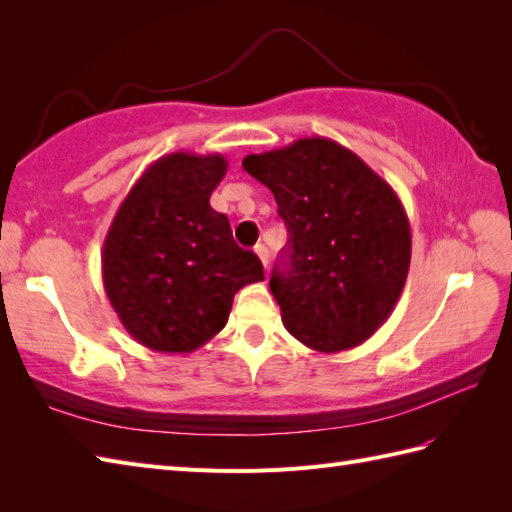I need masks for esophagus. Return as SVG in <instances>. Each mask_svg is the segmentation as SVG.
<instances>
[{"label": "esophagus", "instance_id": "esophagus-1", "mask_svg": "<svg viewBox=\"0 0 512 512\" xmlns=\"http://www.w3.org/2000/svg\"><path fill=\"white\" fill-rule=\"evenodd\" d=\"M255 253H257V257H259V262L264 264V268H268V248H266L264 244H257V246H255Z\"/></svg>", "mask_w": 512, "mask_h": 512}]
</instances>
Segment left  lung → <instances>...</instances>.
<instances>
[{"mask_svg": "<svg viewBox=\"0 0 512 512\" xmlns=\"http://www.w3.org/2000/svg\"><path fill=\"white\" fill-rule=\"evenodd\" d=\"M242 165L273 191L288 226L270 277L286 330L323 354L367 341L409 273L411 228L396 191L354 151L321 136L250 154Z\"/></svg>", "mask_w": 512, "mask_h": 512, "instance_id": "8db88e82", "label": "left lung"}]
</instances>
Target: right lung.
<instances>
[{"instance_id":"add662e5","label":"right lung","mask_w":512,"mask_h":512,"mask_svg":"<svg viewBox=\"0 0 512 512\" xmlns=\"http://www.w3.org/2000/svg\"><path fill=\"white\" fill-rule=\"evenodd\" d=\"M228 162L220 154L162 156L127 193L103 242V286L132 339L189 354L220 332L233 297L264 268L239 248L209 204Z\"/></svg>"}]
</instances>
